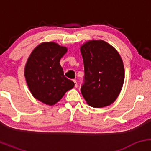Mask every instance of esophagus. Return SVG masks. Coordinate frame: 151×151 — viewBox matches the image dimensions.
<instances>
[{"label":"esophagus","instance_id":"obj_1","mask_svg":"<svg viewBox=\"0 0 151 151\" xmlns=\"http://www.w3.org/2000/svg\"><path fill=\"white\" fill-rule=\"evenodd\" d=\"M73 81H74V86H75V87L77 88V86H78V84H77V81H76L75 79H74Z\"/></svg>","mask_w":151,"mask_h":151}]
</instances>
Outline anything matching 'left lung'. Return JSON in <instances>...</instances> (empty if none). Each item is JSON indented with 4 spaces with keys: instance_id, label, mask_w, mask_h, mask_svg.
Returning a JSON list of instances; mask_svg holds the SVG:
<instances>
[{
    "instance_id": "8db88e82",
    "label": "left lung",
    "mask_w": 151,
    "mask_h": 151,
    "mask_svg": "<svg viewBox=\"0 0 151 151\" xmlns=\"http://www.w3.org/2000/svg\"><path fill=\"white\" fill-rule=\"evenodd\" d=\"M84 61L83 97L89 105L101 108L116 99L124 81V67L115 48L103 40H91L81 47Z\"/></svg>"
}]
</instances>
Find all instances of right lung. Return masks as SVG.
<instances>
[{
    "mask_svg": "<svg viewBox=\"0 0 151 151\" xmlns=\"http://www.w3.org/2000/svg\"><path fill=\"white\" fill-rule=\"evenodd\" d=\"M67 51V48L57 43H42L35 48L26 63L27 86L34 97L46 104H56L74 86L73 81L64 75L60 64Z\"/></svg>",
    "mask_w": 151,
    "mask_h": 151,
    "instance_id": "add662e5",
    "label": "right lung"
}]
</instances>
